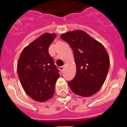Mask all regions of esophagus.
Returning <instances> with one entry per match:
<instances>
[{"label":"esophagus","mask_w":127,"mask_h":127,"mask_svg":"<svg viewBox=\"0 0 127 127\" xmlns=\"http://www.w3.org/2000/svg\"><path fill=\"white\" fill-rule=\"evenodd\" d=\"M64 68H65V67H64V66H62L59 67V70H60V71L61 72H63Z\"/></svg>","instance_id":"1"}]
</instances>
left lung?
<instances>
[{
  "label": "left lung",
  "mask_w": 127,
  "mask_h": 127,
  "mask_svg": "<svg viewBox=\"0 0 127 127\" xmlns=\"http://www.w3.org/2000/svg\"><path fill=\"white\" fill-rule=\"evenodd\" d=\"M74 52L76 76L69 87L78 95L89 97L100 89L108 75L110 57L102 44L81 30L63 34Z\"/></svg>",
  "instance_id": "left-lung-1"
}]
</instances>
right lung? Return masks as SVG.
<instances>
[{
  "label": "right lung",
  "mask_w": 127,
  "mask_h": 127,
  "mask_svg": "<svg viewBox=\"0 0 127 127\" xmlns=\"http://www.w3.org/2000/svg\"><path fill=\"white\" fill-rule=\"evenodd\" d=\"M55 33H44L23 49L17 62V70L25 93L33 100L45 102L55 93L59 77L58 70L48 53Z\"/></svg>",
  "instance_id": "add662e5"
}]
</instances>
